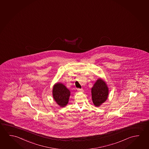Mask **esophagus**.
<instances>
[{
    "label": "esophagus",
    "mask_w": 149,
    "mask_h": 149,
    "mask_svg": "<svg viewBox=\"0 0 149 149\" xmlns=\"http://www.w3.org/2000/svg\"><path fill=\"white\" fill-rule=\"evenodd\" d=\"M77 91H79V92H81V93H82L84 91V90H83V89H80V88H78L77 89Z\"/></svg>",
    "instance_id": "obj_1"
}]
</instances>
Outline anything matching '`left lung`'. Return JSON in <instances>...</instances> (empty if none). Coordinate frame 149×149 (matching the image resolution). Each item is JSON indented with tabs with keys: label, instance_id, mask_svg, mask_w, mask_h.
I'll use <instances>...</instances> for the list:
<instances>
[{
	"label": "left lung",
	"instance_id": "obj_1",
	"mask_svg": "<svg viewBox=\"0 0 149 149\" xmlns=\"http://www.w3.org/2000/svg\"><path fill=\"white\" fill-rule=\"evenodd\" d=\"M108 88L105 82L99 79L91 89V95L93 104L96 107L104 102L108 96Z\"/></svg>",
	"mask_w": 149,
	"mask_h": 149
}]
</instances>
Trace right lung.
Here are the masks:
<instances>
[{"label": "right lung", "instance_id": "1", "mask_svg": "<svg viewBox=\"0 0 149 149\" xmlns=\"http://www.w3.org/2000/svg\"><path fill=\"white\" fill-rule=\"evenodd\" d=\"M70 95V91L63 84L58 83L54 86L53 97L57 104L64 107L68 104Z\"/></svg>", "mask_w": 149, "mask_h": 149}]
</instances>
